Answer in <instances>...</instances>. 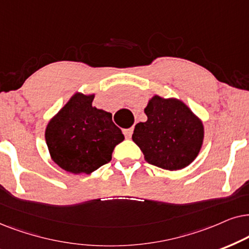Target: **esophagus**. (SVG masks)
<instances>
[{
  "label": "esophagus",
  "instance_id": "34e87169",
  "mask_svg": "<svg viewBox=\"0 0 249 249\" xmlns=\"http://www.w3.org/2000/svg\"><path fill=\"white\" fill-rule=\"evenodd\" d=\"M123 133H124L125 138L130 139L132 137V133H133V128H124V130H123Z\"/></svg>",
  "mask_w": 249,
  "mask_h": 249
}]
</instances>
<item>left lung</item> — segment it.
Returning <instances> with one entry per match:
<instances>
[{
	"label": "left lung",
	"instance_id": "1",
	"mask_svg": "<svg viewBox=\"0 0 249 249\" xmlns=\"http://www.w3.org/2000/svg\"><path fill=\"white\" fill-rule=\"evenodd\" d=\"M144 112L147 122L135 125L132 139L145 161L170 171L194 161L203 144L204 127L190 109L177 99L155 95Z\"/></svg>",
	"mask_w": 249,
	"mask_h": 249
}]
</instances>
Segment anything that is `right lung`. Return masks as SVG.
<instances>
[{
  "label": "right lung",
  "mask_w": 249,
  "mask_h": 249,
  "mask_svg": "<svg viewBox=\"0 0 249 249\" xmlns=\"http://www.w3.org/2000/svg\"><path fill=\"white\" fill-rule=\"evenodd\" d=\"M93 99L94 95L76 93L45 131L53 161L74 174H90L108 164L114 148L124 140L110 112L93 107Z\"/></svg>",
  "instance_id": "1"
}]
</instances>
